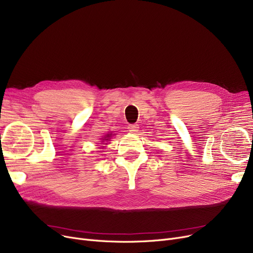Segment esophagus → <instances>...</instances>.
<instances>
[{
	"instance_id": "34e87169",
	"label": "esophagus",
	"mask_w": 253,
	"mask_h": 253,
	"mask_svg": "<svg viewBox=\"0 0 253 253\" xmlns=\"http://www.w3.org/2000/svg\"><path fill=\"white\" fill-rule=\"evenodd\" d=\"M138 125L137 124H131L128 126V129L130 132H132V133H135V132L138 131Z\"/></svg>"
}]
</instances>
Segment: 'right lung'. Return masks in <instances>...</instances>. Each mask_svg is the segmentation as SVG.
Masks as SVG:
<instances>
[{"instance_id":"add662e5","label":"right lung","mask_w":253,"mask_h":253,"mask_svg":"<svg viewBox=\"0 0 253 253\" xmlns=\"http://www.w3.org/2000/svg\"><path fill=\"white\" fill-rule=\"evenodd\" d=\"M112 136H113V133H110V134H106L104 137H103V141H101L103 144H106V143H104V142H108V141H110V139L112 138Z\"/></svg>"}]
</instances>
